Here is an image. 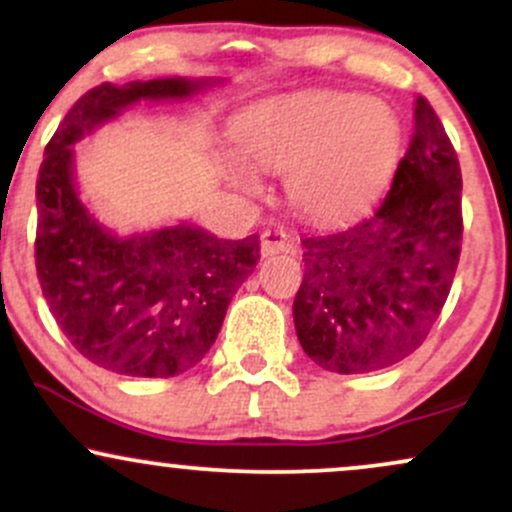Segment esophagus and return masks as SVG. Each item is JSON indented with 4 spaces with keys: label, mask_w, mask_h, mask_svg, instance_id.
Here are the masks:
<instances>
[{
    "label": "esophagus",
    "mask_w": 512,
    "mask_h": 512,
    "mask_svg": "<svg viewBox=\"0 0 512 512\" xmlns=\"http://www.w3.org/2000/svg\"><path fill=\"white\" fill-rule=\"evenodd\" d=\"M262 255H276V252H293V245L289 236H286L284 228H267L262 233V245H260Z\"/></svg>",
    "instance_id": "1"
}]
</instances>
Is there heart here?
<instances>
[{
	"mask_svg": "<svg viewBox=\"0 0 512 512\" xmlns=\"http://www.w3.org/2000/svg\"><path fill=\"white\" fill-rule=\"evenodd\" d=\"M399 137L390 105L330 91L272 98L236 129L243 156L272 173H289L293 207L315 221H344L368 209L390 180ZM231 175L245 190L257 187L243 163L233 161Z\"/></svg>",
	"mask_w": 512,
	"mask_h": 512,
	"instance_id": "obj_1",
	"label": "heart"
}]
</instances>
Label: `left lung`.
I'll list each match as a JSON object with an SVG mask.
<instances>
[{"label": "left lung", "mask_w": 512, "mask_h": 512, "mask_svg": "<svg viewBox=\"0 0 512 512\" xmlns=\"http://www.w3.org/2000/svg\"><path fill=\"white\" fill-rule=\"evenodd\" d=\"M298 342L320 368L370 373L414 354L438 320L462 250V173L424 96L392 187L366 219L301 238Z\"/></svg>", "instance_id": "obj_1"}]
</instances>
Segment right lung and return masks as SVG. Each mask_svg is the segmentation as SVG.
Here are the masks:
<instances>
[{
	"label": "right lung",
	"instance_id": "1",
	"mask_svg": "<svg viewBox=\"0 0 512 512\" xmlns=\"http://www.w3.org/2000/svg\"><path fill=\"white\" fill-rule=\"evenodd\" d=\"M214 81L151 79L86 91L45 146L35 269L52 317L81 356L132 378H173L216 342L228 303L260 260V236L223 240L192 223L120 238L74 187L84 134L139 101L195 96Z\"/></svg>",
	"mask_w": 512,
	"mask_h": 512
}]
</instances>
